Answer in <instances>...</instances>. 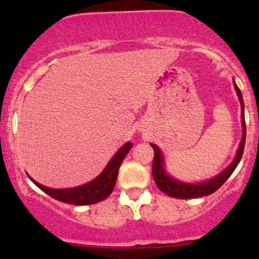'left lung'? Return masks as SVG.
<instances>
[{
  "mask_svg": "<svg viewBox=\"0 0 259 259\" xmlns=\"http://www.w3.org/2000/svg\"><path fill=\"white\" fill-rule=\"evenodd\" d=\"M234 89H236V93L238 95L239 103H241L242 108V127H243V135L242 140L239 143L238 150H237L236 156H234L233 161L224 169L222 173H219L218 176H215L214 178H211L207 182H200V183H185L182 180H178L173 178L171 176H169L165 170V166H164V155L161 153V150L159 149L158 145L150 144L151 148L154 149V160H153V177L154 182H155L156 187L164 192L165 194H168L169 197L173 198H179V199H190V198H198V197H204V195H209L211 193L215 192L217 189L222 187L224 184L227 179L232 176V173L234 171V169L237 168V165L241 161L243 150H244V144H245V120H244V103H243L242 93L239 90V88L237 86V83L234 82Z\"/></svg>",
  "mask_w": 259,
  "mask_h": 259,
  "instance_id": "1",
  "label": "left lung"
}]
</instances>
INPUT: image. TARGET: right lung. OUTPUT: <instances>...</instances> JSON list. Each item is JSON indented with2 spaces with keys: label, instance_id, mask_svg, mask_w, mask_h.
Returning <instances> with one entry per match:
<instances>
[{
  "label": "right lung",
  "instance_id": "obj_1",
  "mask_svg": "<svg viewBox=\"0 0 259 259\" xmlns=\"http://www.w3.org/2000/svg\"><path fill=\"white\" fill-rule=\"evenodd\" d=\"M132 148V143H125L115 153V155L110 159L108 165L104 168V170L95 179L86 183V184L79 185V187L66 188V189H54V188H49L40 184L31 177H28V178L32 180L33 184L37 185L41 190H44L46 194L62 203H70V204L75 205L95 204V203L106 199L113 193L115 183H116L117 179V171H119L122 160H124V158Z\"/></svg>",
  "mask_w": 259,
  "mask_h": 259
}]
</instances>
